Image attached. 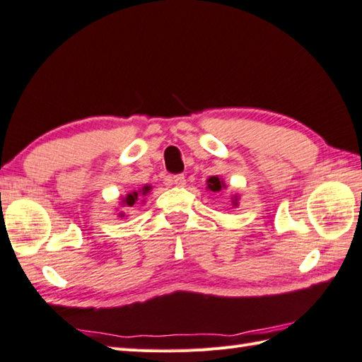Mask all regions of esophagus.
I'll return each mask as SVG.
<instances>
[{
    "instance_id": "obj_1",
    "label": "esophagus",
    "mask_w": 362,
    "mask_h": 362,
    "mask_svg": "<svg viewBox=\"0 0 362 362\" xmlns=\"http://www.w3.org/2000/svg\"><path fill=\"white\" fill-rule=\"evenodd\" d=\"M173 185L180 186V187L185 186V185H186V177H185V175H176V176H173Z\"/></svg>"
}]
</instances>
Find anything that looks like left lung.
I'll return each instance as SVG.
<instances>
[{
    "mask_svg": "<svg viewBox=\"0 0 362 362\" xmlns=\"http://www.w3.org/2000/svg\"><path fill=\"white\" fill-rule=\"evenodd\" d=\"M207 186H209V189L211 191H214V192H218L220 189H222L223 187V181H220L217 176H212V177H209V181H207ZM237 196H235V201H233V206H237Z\"/></svg>",
    "mask_w": 362,
    "mask_h": 362,
    "instance_id": "left-lung-1",
    "label": "left lung"
}]
</instances>
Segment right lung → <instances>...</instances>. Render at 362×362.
Here are the masks:
<instances>
[{"label":"right lung","instance_id":"add662e5","mask_svg":"<svg viewBox=\"0 0 362 362\" xmlns=\"http://www.w3.org/2000/svg\"><path fill=\"white\" fill-rule=\"evenodd\" d=\"M148 191H150V186H144V189H140L139 192H137V191H134V192H130V194H127V197H125V199H122V202L125 204V206L132 207V206H134V204H135V202H137L140 197H142V196H145V194H146V192H148ZM120 217H124V216H122V214H120Z\"/></svg>","mask_w":362,"mask_h":362}]
</instances>
